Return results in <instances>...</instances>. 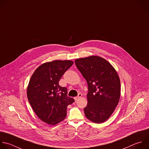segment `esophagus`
Returning a JSON list of instances; mask_svg holds the SVG:
<instances>
[{
	"mask_svg": "<svg viewBox=\"0 0 149 149\" xmlns=\"http://www.w3.org/2000/svg\"><path fill=\"white\" fill-rule=\"evenodd\" d=\"M82 94L81 93H79L78 94V95L77 96H76V97H74V100H75V101H77L78 100H79V99L80 98V97H82Z\"/></svg>",
	"mask_w": 149,
	"mask_h": 149,
	"instance_id": "obj_1",
	"label": "esophagus"
}]
</instances>
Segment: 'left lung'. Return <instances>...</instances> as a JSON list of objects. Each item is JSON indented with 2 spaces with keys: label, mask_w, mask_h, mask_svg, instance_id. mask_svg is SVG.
I'll return each instance as SVG.
<instances>
[{
  "label": "left lung",
  "mask_w": 149,
  "mask_h": 149,
  "mask_svg": "<svg viewBox=\"0 0 149 149\" xmlns=\"http://www.w3.org/2000/svg\"><path fill=\"white\" fill-rule=\"evenodd\" d=\"M75 63L88 86L85 115L92 122L103 123L111 117L119 103V77L114 67L101 57L77 58Z\"/></svg>",
  "instance_id": "left-lung-1"
}]
</instances>
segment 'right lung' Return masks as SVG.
I'll return each mask as SVG.
<instances>
[{
    "mask_svg": "<svg viewBox=\"0 0 149 149\" xmlns=\"http://www.w3.org/2000/svg\"><path fill=\"white\" fill-rule=\"evenodd\" d=\"M71 60H54L40 65L33 74L27 88L28 100L42 121L55 125L65 119L67 108L75 101L67 96V89L59 85Z\"/></svg>",
    "mask_w": 149,
    "mask_h": 149,
    "instance_id": "obj_1",
    "label": "right lung"
}]
</instances>
